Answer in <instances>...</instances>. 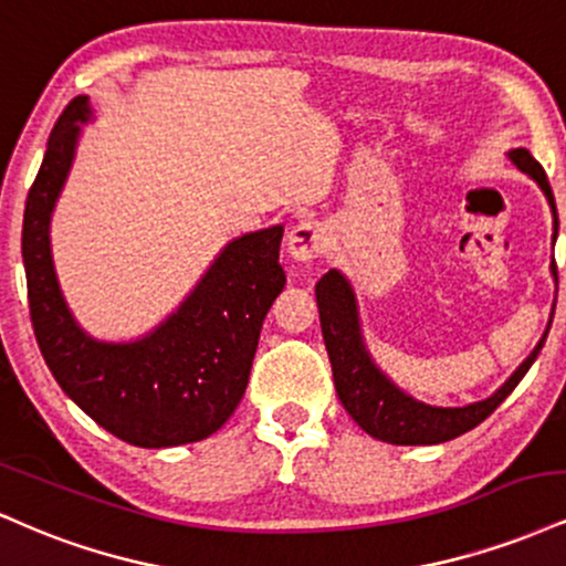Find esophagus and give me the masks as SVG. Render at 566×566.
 I'll list each match as a JSON object with an SVG mask.
<instances>
[{"mask_svg": "<svg viewBox=\"0 0 566 566\" xmlns=\"http://www.w3.org/2000/svg\"><path fill=\"white\" fill-rule=\"evenodd\" d=\"M327 247V229L319 220H301L287 233V252L295 261H314Z\"/></svg>", "mask_w": 566, "mask_h": 566, "instance_id": "obj_1", "label": "esophagus"}]
</instances>
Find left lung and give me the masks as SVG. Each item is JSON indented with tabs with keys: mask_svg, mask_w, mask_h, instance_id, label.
I'll return each mask as SVG.
<instances>
[{
	"mask_svg": "<svg viewBox=\"0 0 566 566\" xmlns=\"http://www.w3.org/2000/svg\"><path fill=\"white\" fill-rule=\"evenodd\" d=\"M509 159L522 172H527L541 191L548 199L551 212H554V242L558 237V216L554 191H551L548 178L527 148H513ZM551 274L558 284L556 263H551ZM316 303H319V322L324 346H327L329 365H333L335 391L340 405L346 407L350 418L365 428L369 437L388 441V444H441L460 433L476 428L482 420L490 418L495 409L503 405L505 396L518 386V380L527 375L532 361L541 354L548 329L541 337L535 350L516 367L495 394L482 401H473L465 407H433L426 401L415 399L407 391H401L396 382L388 378L382 369L375 365L373 354L367 350L365 333H361L359 305H356L354 287L337 269H329L319 282H316ZM554 316V314H551ZM551 327V324H548Z\"/></svg>",
	"mask_w": 566,
	"mask_h": 566,
	"instance_id": "1",
	"label": "left lung"
}]
</instances>
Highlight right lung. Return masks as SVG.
I'll use <instances>...</instances> for the list:
<instances>
[{
    "label": "right lung",
    "mask_w": 566,
    "mask_h": 566,
    "mask_svg": "<svg viewBox=\"0 0 566 566\" xmlns=\"http://www.w3.org/2000/svg\"><path fill=\"white\" fill-rule=\"evenodd\" d=\"M93 119L80 95L50 133L23 212V265L34 335L57 386L97 426L135 447H178L218 431L242 401L258 337L284 290V226L242 233L220 250L184 303L138 340H97L71 314L53 265L50 220Z\"/></svg>",
    "instance_id": "1"
}]
</instances>
